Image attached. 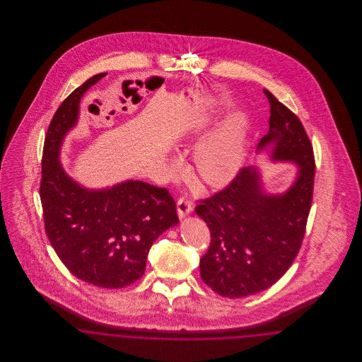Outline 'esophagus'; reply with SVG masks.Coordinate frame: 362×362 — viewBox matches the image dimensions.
I'll return each mask as SVG.
<instances>
[{"instance_id": "esophagus-1", "label": "esophagus", "mask_w": 362, "mask_h": 362, "mask_svg": "<svg viewBox=\"0 0 362 362\" xmlns=\"http://www.w3.org/2000/svg\"><path fill=\"white\" fill-rule=\"evenodd\" d=\"M192 211V204L187 197H180L177 199V214L180 218L186 217L189 213Z\"/></svg>"}]
</instances>
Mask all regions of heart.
I'll return each mask as SVG.
<instances>
[{"label": "heart", "instance_id": "obj_1", "mask_svg": "<svg viewBox=\"0 0 362 362\" xmlns=\"http://www.w3.org/2000/svg\"><path fill=\"white\" fill-rule=\"evenodd\" d=\"M241 124L235 122L221 136L210 139L197 153V167L207 183L221 186L232 179L240 167Z\"/></svg>", "mask_w": 362, "mask_h": 362}]
</instances>
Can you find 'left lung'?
<instances>
[{
  "label": "left lung",
  "mask_w": 362,
  "mask_h": 362,
  "mask_svg": "<svg viewBox=\"0 0 362 362\" xmlns=\"http://www.w3.org/2000/svg\"><path fill=\"white\" fill-rule=\"evenodd\" d=\"M270 103L269 133L259 146L274 144V160L300 165L284 195H266L255 168H241L224 189L198 199L195 213L206 223L210 245L199 260L202 281L220 296L239 298L262 292L284 276L297 257L310 216L315 156L298 117L263 89Z\"/></svg>",
  "instance_id": "8db88e82"
}]
</instances>
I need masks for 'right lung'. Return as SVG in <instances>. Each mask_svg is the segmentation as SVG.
<instances>
[{"label":"right lung","mask_w":362,"mask_h":362,"mask_svg":"<svg viewBox=\"0 0 362 362\" xmlns=\"http://www.w3.org/2000/svg\"><path fill=\"white\" fill-rule=\"evenodd\" d=\"M104 76L90 77L55 111L43 145L39 195L46 235L70 273L99 288L118 289L142 276L153 241L179 217L164 187L127 180L88 191L59 165L61 142L76 124L80 99Z\"/></svg>","instance_id":"obj_1"}]
</instances>
